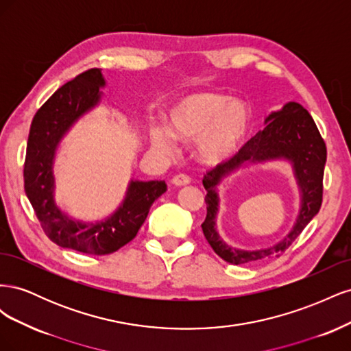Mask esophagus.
I'll list each match as a JSON object with an SVG mask.
<instances>
[{
    "instance_id": "34e87169",
    "label": "esophagus",
    "mask_w": 351,
    "mask_h": 351,
    "mask_svg": "<svg viewBox=\"0 0 351 351\" xmlns=\"http://www.w3.org/2000/svg\"><path fill=\"white\" fill-rule=\"evenodd\" d=\"M192 183V178H190V176L187 174H178L173 178V184L176 186H187Z\"/></svg>"
}]
</instances>
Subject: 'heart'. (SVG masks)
<instances>
[{"label":"heart","mask_w":351,"mask_h":351,"mask_svg":"<svg viewBox=\"0 0 351 351\" xmlns=\"http://www.w3.org/2000/svg\"><path fill=\"white\" fill-rule=\"evenodd\" d=\"M252 112L249 105L224 93L197 92L180 101L168 114V125L178 141L197 139L200 158L219 164L234 155L247 134ZM173 136L165 129H152L151 142L158 152H174Z\"/></svg>","instance_id":"obj_1"}]
</instances>
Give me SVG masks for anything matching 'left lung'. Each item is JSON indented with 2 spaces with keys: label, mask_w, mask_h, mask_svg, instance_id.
Returning a JSON list of instances; mask_svg holds the SVG:
<instances>
[{
  "label": "left lung",
  "mask_w": 351,
  "mask_h": 351,
  "mask_svg": "<svg viewBox=\"0 0 351 351\" xmlns=\"http://www.w3.org/2000/svg\"><path fill=\"white\" fill-rule=\"evenodd\" d=\"M267 125L244 143L240 151L214 167L204 177L206 190V218L202 224L204 234L210 247L232 265H243L271 256H281L291 243L300 236L304 227L319 212L324 193V168L326 162V145L312 115L300 104L289 102L281 111L272 112L265 120ZM289 158L293 164L295 173L302 192V208L290 235L269 250L246 252L232 250L222 242L215 230L217 211L216 186L220 180L244 162H261L268 158Z\"/></svg>",
  "instance_id": "1"
}]
</instances>
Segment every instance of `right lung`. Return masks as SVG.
I'll return each instance as SVG.
<instances>
[{"instance_id": "1", "label": "right lung", "mask_w": 351, "mask_h": 351, "mask_svg": "<svg viewBox=\"0 0 351 351\" xmlns=\"http://www.w3.org/2000/svg\"><path fill=\"white\" fill-rule=\"evenodd\" d=\"M105 84L101 69L83 71L42 105L30 124L23 168L25 192L51 241L86 254H110L133 240L154 202L165 193V182H132L125 199L108 219L83 224L73 221L54 202L57 146L71 124L101 99Z\"/></svg>"}]
</instances>
